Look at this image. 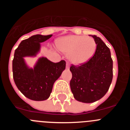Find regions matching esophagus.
Listing matches in <instances>:
<instances>
[{"instance_id":"obj_1","label":"esophagus","mask_w":130,"mask_h":130,"mask_svg":"<svg viewBox=\"0 0 130 130\" xmlns=\"http://www.w3.org/2000/svg\"><path fill=\"white\" fill-rule=\"evenodd\" d=\"M66 68L67 69H69L70 68V64H69V63H66Z\"/></svg>"}]
</instances>
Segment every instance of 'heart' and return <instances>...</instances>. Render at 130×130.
Instances as JSON below:
<instances>
[{
  "instance_id": "1",
  "label": "heart",
  "mask_w": 130,
  "mask_h": 130,
  "mask_svg": "<svg viewBox=\"0 0 130 130\" xmlns=\"http://www.w3.org/2000/svg\"><path fill=\"white\" fill-rule=\"evenodd\" d=\"M57 47L61 52L68 53L71 62L78 65L86 62L92 57L96 43L92 37L69 35L57 40Z\"/></svg>"
}]
</instances>
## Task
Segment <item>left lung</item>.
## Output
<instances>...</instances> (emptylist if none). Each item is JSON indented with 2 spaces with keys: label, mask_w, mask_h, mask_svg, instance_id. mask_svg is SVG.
<instances>
[{
  "label": "left lung",
  "mask_w": 130,
  "mask_h": 130,
  "mask_svg": "<svg viewBox=\"0 0 130 130\" xmlns=\"http://www.w3.org/2000/svg\"><path fill=\"white\" fill-rule=\"evenodd\" d=\"M96 43L95 53L80 66L72 65L70 88L76 100L92 103L99 100L109 88L112 79L111 52L100 38L92 35Z\"/></svg>",
  "instance_id": "obj_1"
}]
</instances>
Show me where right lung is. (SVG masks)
I'll return each instance as SVG.
<instances>
[{
	"instance_id": "obj_1",
	"label": "right lung",
	"mask_w": 130,
	"mask_h": 130,
	"mask_svg": "<svg viewBox=\"0 0 130 130\" xmlns=\"http://www.w3.org/2000/svg\"><path fill=\"white\" fill-rule=\"evenodd\" d=\"M52 36H32L23 40L15 51L12 62L13 80L21 92L32 100L49 98L54 83L66 68L64 60L55 63L45 57L39 58L34 68H30L25 62L24 57H35L40 50V43Z\"/></svg>"
}]
</instances>
